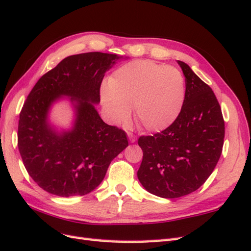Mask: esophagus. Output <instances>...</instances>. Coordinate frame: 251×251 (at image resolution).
<instances>
[{
  "label": "esophagus",
  "instance_id": "34e87169",
  "mask_svg": "<svg viewBox=\"0 0 251 251\" xmlns=\"http://www.w3.org/2000/svg\"><path fill=\"white\" fill-rule=\"evenodd\" d=\"M128 138H129V141L131 143H134L137 141V137L134 136L133 133H131V132H128Z\"/></svg>",
  "mask_w": 251,
  "mask_h": 251
}]
</instances>
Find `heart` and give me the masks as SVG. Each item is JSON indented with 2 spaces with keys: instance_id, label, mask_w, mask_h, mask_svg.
Instances as JSON below:
<instances>
[{
  "instance_id": "b5f03b06",
  "label": "heart",
  "mask_w": 251,
  "mask_h": 251,
  "mask_svg": "<svg viewBox=\"0 0 251 251\" xmlns=\"http://www.w3.org/2000/svg\"><path fill=\"white\" fill-rule=\"evenodd\" d=\"M185 81L177 68L151 60L130 61L114 71L110 82L100 88L107 118L115 125L134 117L145 129L162 130L180 113Z\"/></svg>"
}]
</instances>
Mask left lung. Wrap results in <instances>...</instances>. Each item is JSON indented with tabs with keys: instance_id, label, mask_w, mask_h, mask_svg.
Wrapping results in <instances>:
<instances>
[{
	"instance_id": "1",
	"label": "left lung",
	"mask_w": 251,
	"mask_h": 251,
	"mask_svg": "<svg viewBox=\"0 0 251 251\" xmlns=\"http://www.w3.org/2000/svg\"><path fill=\"white\" fill-rule=\"evenodd\" d=\"M185 77V99L177 119L161 132L138 140L143 159L138 178L146 191L177 198L196 191L222 155L225 122L214 92L178 60Z\"/></svg>"
}]
</instances>
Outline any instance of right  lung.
<instances>
[{"mask_svg": "<svg viewBox=\"0 0 251 251\" xmlns=\"http://www.w3.org/2000/svg\"><path fill=\"white\" fill-rule=\"evenodd\" d=\"M120 57L91 52L69 56L31 89L20 112L18 147L29 176L50 194L86 195L100 185L108 166L128 146L124 130L106 124L93 104L106 71ZM70 96L76 111L75 127L58 134L47 123L50 105Z\"/></svg>", "mask_w": 251, "mask_h": 251, "instance_id": "obj_1", "label": "right lung"}]
</instances>
